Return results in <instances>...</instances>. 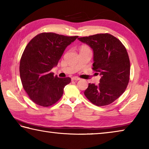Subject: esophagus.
<instances>
[{"instance_id": "34e87169", "label": "esophagus", "mask_w": 149, "mask_h": 149, "mask_svg": "<svg viewBox=\"0 0 149 149\" xmlns=\"http://www.w3.org/2000/svg\"><path fill=\"white\" fill-rule=\"evenodd\" d=\"M80 79L79 77H72V81H78V80H79Z\"/></svg>"}]
</instances>
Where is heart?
<instances>
[{
    "mask_svg": "<svg viewBox=\"0 0 149 149\" xmlns=\"http://www.w3.org/2000/svg\"><path fill=\"white\" fill-rule=\"evenodd\" d=\"M89 49V48H88L87 46H82L81 47V49Z\"/></svg>",
    "mask_w": 149,
    "mask_h": 149,
    "instance_id": "1",
    "label": "heart"
}]
</instances>
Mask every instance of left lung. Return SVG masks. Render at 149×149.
I'll list each match as a JSON object with an SVG mask.
<instances>
[{
  "instance_id": "8db88e82",
  "label": "left lung",
  "mask_w": 149,
  "mask_h": 149,
  "mask_svg": "<svg viewBox=\"0 0 149 149\" xmlns=\"http://www.w3.org/2000/svg\"><path fill=\"white\" fill-rule=\"evenodd\" d=\"M78 40L93 50V70L101 76L99 85L89 84L84 95L98 107L111 104L123 94L129 83L130 62L127 50L119 39L108 33Z\"/></svg>"
}]
</instances>
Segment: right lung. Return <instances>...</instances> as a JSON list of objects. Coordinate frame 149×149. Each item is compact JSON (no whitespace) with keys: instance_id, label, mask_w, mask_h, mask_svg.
<instances>
[{"instance_id":"1","label":"right lung","mask_w":149,"mask_h":149,"mask_svg":"<svg viewBox=\"0 0 149 149\" xmlns=\"http://www.w3.org/2000/svg\"><path fill=\"white\" fill-rule=\"evenodd\" d=\"M78 36L41 33L25 49L19 63V75L24 90L33 102L48 107L58 101L71 78H59L50 72L64 51Z\"/></svg>"}]
</instances>
